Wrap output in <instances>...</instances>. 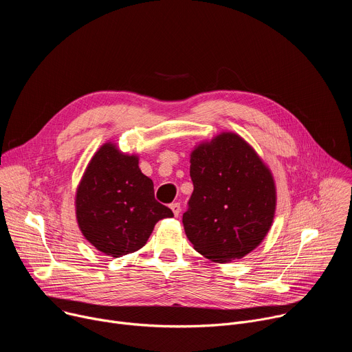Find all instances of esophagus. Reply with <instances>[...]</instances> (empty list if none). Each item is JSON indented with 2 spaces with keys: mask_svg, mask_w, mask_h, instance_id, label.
I'll list each match as a JSON object with an SVG mask.
<instances>
[{
  "mask_svg": "<svg viewBox=\"0 0 352 352\" xmlns=\"http://www.w3.org/2000/svg\"><path fill=\"white\" fill-rule=\"evenodd\" d=\"M170 208H171V210H173L174 216H175V217H178V216H179V213H181V205H179L178 202H174V204H171V205H170Z\"/></svg>",
  "mask_w": 352,
  "mask_h": 352,
  "instance_id": "1",
  "label": "esophagus"
}]
</instances>
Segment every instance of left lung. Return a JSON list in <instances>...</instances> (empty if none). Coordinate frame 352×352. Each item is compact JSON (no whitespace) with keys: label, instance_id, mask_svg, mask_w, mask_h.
<instances>
[{"label":"left lung","instance_id":"left-lung-1","mask_svg":"<svg viewBox=\"0 0 352 352\" xmlns=\"http://www.w3.org/2000/svg\"><path fill=\"white\" fill-rule=\"evenodd\" d=\"M193 192L182 223L195 250L213 262L241 259L266 236L276 210V186L255 150L221 133L190 155Z\"/></svg>","mask_w":352,"mask_h":352}]
</instances>
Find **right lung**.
Returning a JSON list of instances; mask_svg holds the SVG:
<instances>
[{"instance_id":"1","label":"right lung","mask_w":352,"mask_h":352,"mask_svg":"<svg viewBox=\"0 0 352 352\" xmlns=\"http://www.w3.org/2000/svg\"><path fill=\"white\" fill-rule=\"evenodd\" d=\"M136 156L106 143L90 160L76 190V219L85 238L100 252L120 258L140 249L156 223L173 212L155 199L153 181Z\"/></svg>"}]
</instances>
